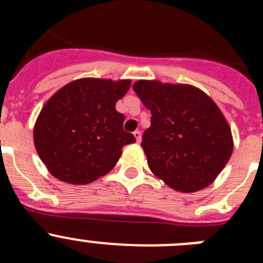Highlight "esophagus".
<instances>
[{
  "label": "esophagus",
  "instance_id": "34e87169",
  "mask_svg": "<svg viewBox=\"0 0 263 263\" xmlns=\"http://www.w3.org/2000/svg\"><path fill=\"white\" fill-rule=\"evenodd\" d=\"M133 134H134V137H136L137 142H141V138H142V134H141V132H139V130H136Z\"/></svg>",
  "mask_w": 263,
  "mask_h": 263
}]
</instances>
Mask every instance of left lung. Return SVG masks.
I'll list each match as a JSON object with an SVG mask.
<instances>
[{"mask_svg":"<svg viewBox=\"0 0 263 263\" xmlns=\"http://www.w3.org/2000/svg\"><path fill=\"white\" fill-rule=\"evenodd\" d=\"M133 89L152 111L141 143L152 173L185 194L215 182L233 152L231 126L215 101L190 84L138 80Z\"/></svg>","mask_w":263,"mask_h":263,"instance_id":"obj_1","label":"left lung"}]
</instances>
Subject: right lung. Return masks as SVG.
<instances>
[{"mask_svg":"<svg viewBox=\"0 0 263 263\" xmlns=\"http://www.w3.org/2000/svg\"><path fill=\"white\" fill-rule=\"evenodd\" d=\"M130 85L129 79H78L47 100L34 125V145L51 175L88 184L116 166L122 147L136 142L116 110Z\"/></svg>","mask_w":263,"mask_h":263,"instance_id":"right-lung-1","label":"right lung"}]
</instances>
